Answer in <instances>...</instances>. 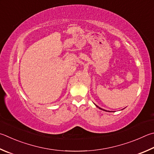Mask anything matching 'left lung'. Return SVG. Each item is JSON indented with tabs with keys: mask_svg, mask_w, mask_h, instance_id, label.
Returning <instances> with one entry per match:
<instances>
[{
	"mask_svg": "<svg viewBox=\"0 0 154 154\" xmlns=\"http://www.w3.org/2000/svg\"><path fill=\"white\" fill-rule=\"evenodd\" d=\"M97 106V107H98V106ZM98 108H99V107H98ZM99 108L101 109V110H104V109H102V108ZM105 111H106V110H105Z\"/></svg>",
	"mask_w": 154,
	"mask_h": 154,
	"instance_id": "8db88e82",
	"label": "left lung"
}]
</instances>
